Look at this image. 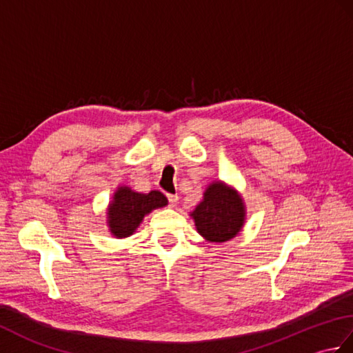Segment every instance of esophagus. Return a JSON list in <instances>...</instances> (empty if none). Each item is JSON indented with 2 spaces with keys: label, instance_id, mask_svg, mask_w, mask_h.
<instances>
[{
  "label": "esophagus",
  "instance_id": "1",
  "mask_svg": "<svg viewBox=\"0 0 353 353\" xmlns=\"http://www.w3.org/2000/svg\"><path fill=\"white\" fill-rule=\"evenodd\" d=\"M167 199H168V203H170V206H176V205H177V200H179V197H177V196H174V194H167Z\"/></svg>",
  "mask_w": 353,
  "mask_h": 353
}]
</instances>
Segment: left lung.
I'll return each mask as SVG.
<instances>
[{"label":"left lung","instance_id":"obj_1","mask_svg":"<svg viewBox=\"0 0 353 353\" xmlns=\"http://www.w3.org/2000/svg\"><path fill=\"white\" fill-rule=\"evenodd\" d=\"M191 215L200 235L212 243L228 241L243 228V200L234 190L216 182L206 190L203 201Z\"/></svg>","mask_w":353,"mask_h":353}]
</instances>
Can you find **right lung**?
I'll use <instances>...</instances> for the list:
<instances>
[{
  "label": "right lung",
  "instance_id": "obj_1",
  "mask_svg": "<svg viewBox=\"0 0 353 353\" xmlns=\"http://www.w3.org/2000/svg\"><path fill=\"white\" fill-rule=\"evenodd\" d=\"M165 205L167 199L159 191L139 194L129 188H118L109 208L110 232L118 238L129 236L139 226L145 214Z\"/></svg>",
  "mask_w": 353,
  "mask_h": 353
}]
</instances>
